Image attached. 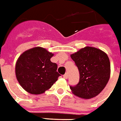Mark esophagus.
Here are the masks:
<instances>
[{"label":"esophagus","mask_w":121,"mask_h":121,"mask_svg":"<svg viewBox=\"0 0 121 121\" xmlns=\"http://www.w3.org/2000/svg\"><path fill=\"white\" fill-rule=\"evenodd\" d=\"M68 73H65L64 75H63V77H64V79H66L68 78Z\"/></svg>","instance_id":"34e87169"}]
</instances>
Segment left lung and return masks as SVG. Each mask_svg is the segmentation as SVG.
Here are the masks:
<instances>
[{
	"label": "left lung",
	"mask_w": 121,
	"mask_h": 121,
	"mask_svg": "<svg viewBox=\"0 0 121 121\" xmlns=\"http://www.w3.org/2000/svg\"><path fill=\"white\" fill-rule=\"evenodd\" d=\"M79 71L76 86H70L75 95L91 99L103 91L110 77V62L107 54L96 48L86 47L71 55Z\"/></svg>",
	"instance_id": "obj_1"
}]
</instances>
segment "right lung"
<instances>
[{
    "label": "right lung",
    "instance_id": "add662e5",
    "mask_svg": "<svg viewBox=\"0 0 121 121\" xmlns=\"http://www.w3.org/2000/svg\"><path fill=\"white\" fill-rule=\"evenodd\" d=\"M53 54L41 47L26 50L16 62L15 74L22 88L31 94L38 95L50 89L60 74L57 64L50 60Z\"/></svg>",
    "mask_w": 121,
    "mask_h": 121
}]
</instances>
